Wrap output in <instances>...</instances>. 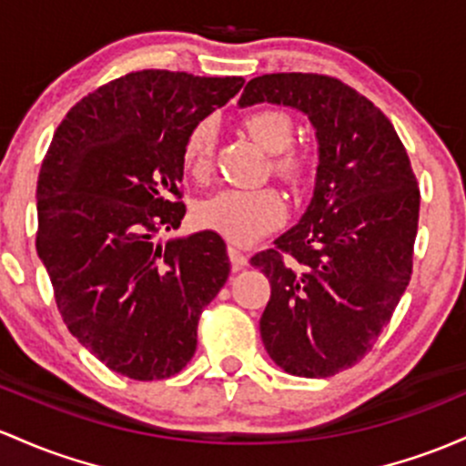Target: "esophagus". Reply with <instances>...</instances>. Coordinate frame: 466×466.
Segmentation results:
<instances>
[{"label": "esophagus", "mask_w": 466, "mask_h": 466, "mask_svg": "<svg viewBox=\"0 0 466 466\" xmlns=\"http://www.w3.org/2000/svg\"><path fill=\"white\" fill-rule=\"evenodd\" d=\"M228 257H229V263H232L234 272H238V269H243L245 265H248V257H245L241 249L228 248Z\"/></svg>", "instance_id": "1"}]
</instances>
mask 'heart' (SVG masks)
<instances>
[{"label":"heart","mask_w":466,"mask_h":466,"mask_svg":"<svg viewBox=\"0 0 466 466\" xmlns=\"http://www.w3.org/2000/svg\"><path fill=\"white\" fill-rule=\"evenodd\" d=\"M249 137L272 152V170L291 187L308 183L311 175V158L303 150L289 147L294 139V121L285 110L263 108L245 116ZM218 126L212 116L197 121L183 143V163L197 178H206L212 170L214 147H217ZM288 217V203L274 187L257 190H221L206 198L197 208L198 223L206 229L221 234L229 243L249 245L272 232Z\"/></svg>","instance_id":"heart-1"}]
</instances>
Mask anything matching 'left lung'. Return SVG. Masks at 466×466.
Masks as SVG:
<instances>
[{"label": "left lung", "instance_id": "left-lung-1", "mask_svg": "<svg viewBox=\"0 0 466 466\" xmlns=\"http://www.w3.org/2000/svg\"><path fill=\"white\" fill-rule=\"evenodd\" d=\"M260 101L305 112L319 139L308 212L249 260L272 285L260 339L288 374L334 376L370 354L405 294L420 190L391 121L340 79L263 75L238 106Z\"/></svg>", "mask_w": 466, "mask_h": 466}]
</instances>
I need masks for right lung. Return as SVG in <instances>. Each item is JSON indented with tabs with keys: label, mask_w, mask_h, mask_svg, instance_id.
<instances>
[{
	"label": "right lung",
	"mask_w": 466,
	"mask_h": 466,
	"mask_svg": "<svg viewBox=\"0 0 466 466\" xmlns=\"http://www.w3.org/2000/svg\"><path fill=\"white\" fill-rule=\"evenodd\" d=\"M243 76L137 70L61 121L37 181V254L70 334L132 380L178 374L229 274L212 229L157 241L186 217L183 143Z\"/></svg>",
	"instance_id": "obj_1"
}]
</instances>
